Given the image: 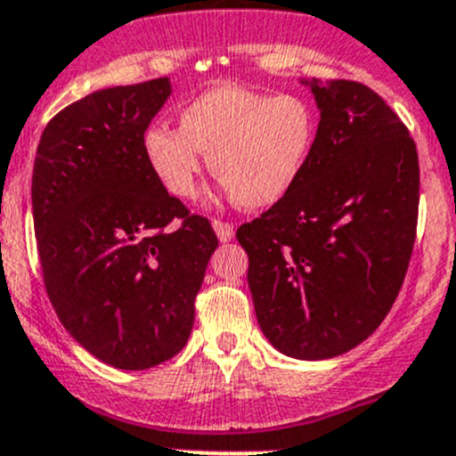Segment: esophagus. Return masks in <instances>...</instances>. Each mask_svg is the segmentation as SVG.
Listing matches in <instances>:
<instances>
[{
	"mask_svg": "<svg viewBox=\"0 0 456 456\" xmlns=\"http://www.w3.org/2000/svg\"><path fill=\"white\" fill-rule=\"evenodd\" d=\"M211 227H214V232H216V236H218V240L220 242H229V240H233V227L229 223H224V220H214V223H211Z\"/></svg>",
	"mask_w": 456,
	"mask_h": 456,
	"instance_id": "obj_1",
	"label": "esophagus"
}]
</instances>
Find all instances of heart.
I'll use <instances>...</instances> for the list:
<instances>
[{
	"mask_svg": "<svg viewBox=\"0 0 456 456\" xmlns=\"http://www.w3.org/2000/svg\"><path fill=\"white\" fill-rule=\"evenodd\" d=\"M315 134V110L302 96L220 84L178 112V130L147 127L141 147L151 174L172 196L196 194L202 151L224 194L245 209H266L297 185Z\"/></svg>",
	"mask_w": 456,
	"mask_h": 456,
	"instance_id": "b5f03b06",
	"label": "heart"
}]
</instances>
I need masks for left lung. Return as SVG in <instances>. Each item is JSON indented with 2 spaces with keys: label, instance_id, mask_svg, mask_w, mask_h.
<instances>
[{
  "label": "left lung",
  "instance_id": "8db88e82",
  "mask_svg": "<svg viewBox=\"0 0 456 456\" xmlns=\"http://www.w3.org/2000/svg\"><path fill=\"white\" fill-rule=\"evenodd\" d=\"M320 110L291 194L236 238L249 256L265 338L296 360H329L375 333L402 289L419 209L415 141L357 81H302Z\"/></svg>",
  "mask_w": 456,
  "mask_h": 456
}]
</instances>
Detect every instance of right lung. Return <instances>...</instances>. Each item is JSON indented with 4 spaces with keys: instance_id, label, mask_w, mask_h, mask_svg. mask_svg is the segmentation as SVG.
<instances>
[{
    "instance_id": "right-lung-1",
    "label": "right lung",
    "mask_w": 456,
    "mask_h": 456,
    "mask_svg": "<svg viewBox=\"0 0 456 456\" xmlns=\"http://www.w3.org/2000/svg\"><path fill=\"white\" fill-rule=\"evenodd\" d=\"M169 94L167 77L92 92L45 126L32 169L50 302L87 353L123 370L181 353L218 247L209 220L169 196L142 156Z\"/></svg>"
}]
</instances>
